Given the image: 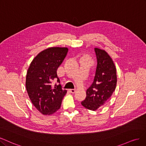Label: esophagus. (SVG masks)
Returning <instances> with one entry per match:
<instances>
[{"instance_id":"34e87169","label":"esophagus","mask_w":146,"mask_h":146,"mask_svg":"<svg viewBox=\"0 0 146 146\" xmlns=\"http://www.w3.org/2000/svg\"><path fill=\"white\" fill-rule=\"evenodd\" d=\"M69 92L72 93H74L75 92H76V90H75V89H70Z\"/></svg>"}]
</instances>
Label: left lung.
I'll return each instance as SVG.
<instances>
[{
  "label": "left lung",
  "mask_w": 146,
  "mask_h": 146,
  "mask_svg": "<svg viewBox=\"0 0 146 146\" xmlns=\"http://www.w3.org/2000/svg\"><path fill=\"white\" fill-rule=\"evenodd\" d=\"M97 67L95 78L86 91V100L81 102L85 108L96 110L102 106L115 91L116 83V70L112 59L106 51L95 48Z\"/></svg>",
  "instance_id": "1"
}]
</instances>
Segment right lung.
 <instances>
[{
    "instance_id": "right-lung-1",
    "label": "right lung",
    "mask_w": 146,
    "mask_h": 146,
    "mask_svg": "<svg viewBox=\"0 0 146 146\" xmlns=\"http://www.w3.org/2000/svg\"><path fill=\"white\" fill-rule=\"evenodd\" d=\"M66 47H51L42 51L32 60L26 76V88L32 104L45 115H52L60 107L67 93L60 84L51 86L57 79V70L66 56Z\"/></svg>"
}]
</instances>
